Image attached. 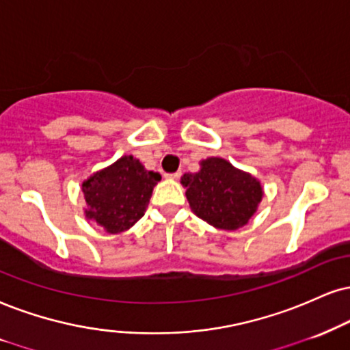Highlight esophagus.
Segmentation results:
<instances>
[{
	"label": "esophagus",
	"instance_id": "obj_1",
	"mask_svg": "<svg viewBox=\"0 0 350 350\" xmlns=\"http://www.w3.org/2000/svg\"><path fill=\"white\" fill-rule=\"evenodd\" d=\"M165 176H167V178H170V180H176V178H180V176H182V172H175V174H167Z\"/></svg>",
	"mask_w": 350,
	"mask_h": 350
}]
</instances>
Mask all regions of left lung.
<instances>
[{
	"label": "left lung",
	"mask_w": 350,
	"mask_h": 350,
	"mask_svg": "<svg viewBox=\"0 0 350 350\" xmlns=\"http://www.w3.org/2000/svg\"><path fill=\"white\" fill-rule=\"evenodd\" d=\"M180 182L193 213L221 230L247 226L265 195L260 180L222 157L202 159L200 170L185 174Z\"/></svg>",
	"instance_id": "obj_1"
}]
</instances>
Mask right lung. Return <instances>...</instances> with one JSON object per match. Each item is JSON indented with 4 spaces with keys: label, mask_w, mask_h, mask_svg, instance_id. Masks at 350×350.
I'll use <instances>...</instances> for the list:
<instances>
[{
    "label": "right lung",
    "mask_w": 350,
    "mask_h": 350,
    "mask_svg": "<svg viewBox=\"0 0 350 350\" xmlns=\"http://www.w3.org/2000/svg\"><path fill=\"white\" fill-rule=\"evenodd\" d=\"M161 175L146 170L139 159L123 155L83 182L84 215L107 234H122L144 215Z\"/></svg>",
    "instance_id": "add662e5"
}]
</instances>
